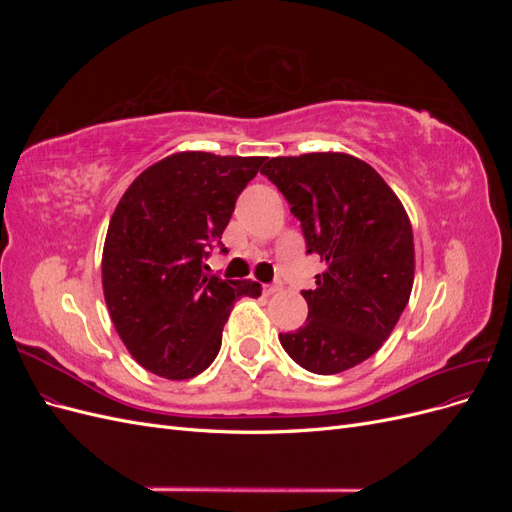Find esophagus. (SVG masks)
Wrapping results in <instances>:
<instances>
[{
	"instance_id": "obj_1",
	"label": "esophagus",
	"mask_w": 512,
	"mask_h": 512,
	"mask_svg": "<svg viewBox=\"0 0 512 512\" xmlns=\"http://www.w3.org/2000/svg\"><path fill=\"white\" fill-rule=\"evenodd\" d=\"M277 290H280V284H265V286H262V292H265L267 297H269V294H275Z\"/></svg>"
}]
</instances>
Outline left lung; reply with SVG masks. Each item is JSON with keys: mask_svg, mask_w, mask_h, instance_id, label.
<instances>
[{"mask_svg": "<svg viewBox=\"0 0 512 512\" xmlns=\"http://www.w3.org/2000/svg\"><path fill=\"white\" fill-rule=\"evenodd\" d=\"M301 222L307 254L327 262L303 290L307 322L280 333L282 348L312 374L363 363L389 339L414 282L408 213L367 162L348 153L271 158L260 170Z\"/></svg>", "mask_w": 512, "mask_h": 512, "instance_id": "left-lung-1", "label": "left lung"}]
</instances>
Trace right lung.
I'll use <instances>...</instances> for the list:
<instances>
[{
	"label": "right lung",
	"mask_w": 512,
	"mask_h": 512,
	"mask_svg": "<svg viewBox=\"0 0 512 512\" xmlns=\"http://www.w3.org/2000/svg\"><path fill=\"white\" fill-rule=\"evenodd\" d=\"M267 158L173 153L138 175L108 224L102 288L134 361L168 380L205 371L239 297L260 284L207 275L205 258ZM222 252L226 247L222 245Z\"/></svg>",
	"instance_id": "add662e5"
}]
</instances>
